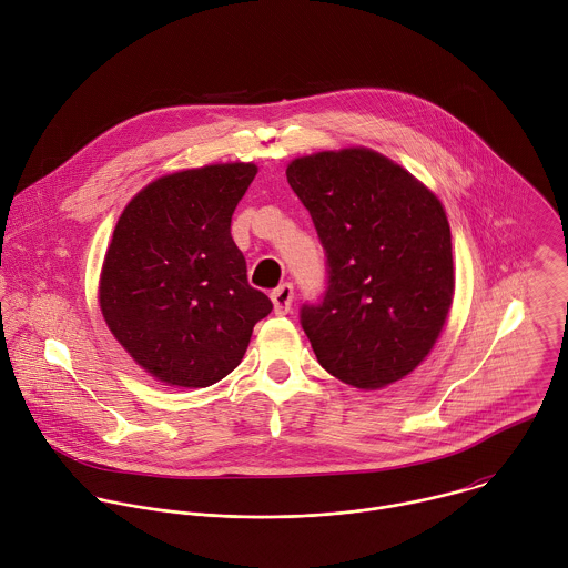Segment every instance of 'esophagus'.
I'll return each mask as SVG.
<instances>
[{
	"label": "esophagus",
	"instance_id": "obj_1",
	"mask_svg": "<svg viewBox=\"0 0 568 568\" xmlns=\"http://www.w3.org/2000/svg\"><path fill=\"white\" fill-rule=\"evenodd\" d=\"M292 301H294V287L292 283H283L272 292V303H274V312L278 316L287 314L292 310Z\"/></svg>",
	"mask_w": 568,
	"mask_h": 568
}]
</instances>
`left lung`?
I'll return each instance as SVG.
<instances>
[{
  "instance_id": "left-lung-1",
  "label": "left lung",
  "mask_w": 568,
  "mask_h": 568,
  "mask_svg": "<svg viewBox=\"0 0 568 568\" xmlns=\"http://www.w3.org/2000/svg\"><path fill=\"white\" fill-rule=\"evenodd\" d=\"M285 173L327 258L325 292L301 307L318 363L354 388L404 379L435 345L453 303L442 203L369 149L296 158Z\"/></svg>"
}]
</instances>
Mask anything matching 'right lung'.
<instances>
[{"instance_id": "right-lung-1", "label": "right lung", "mask_w": 568, "mask_h": 568, "mask_svg": "<svg viewBox=\"0 0 568 568\" xmlns=\"http://www.w3.org/2000/svg\"><path fill=\"white\" fill-rule=\"evenodd\" d=\"M254 175L256 164L234 162L158 178L115 225L100 307L122 347L162 384L221 382L272 312L232 239V214Z\"/></svg>"}]
</instances>
